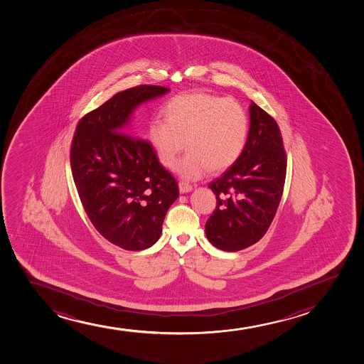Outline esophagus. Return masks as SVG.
<instances>
[{
    "instance_id": "34e87169",
    "label": "esophagus",
    "mask_w": 364,
    "mask_h": 364,
    "mask_svg": "<svg viewBox=\"0 0 364 364\" xmlns=\"http://www.w3.org/2000/svg\"><path fill=\"white\" fill-rule=\"evenodd\" d=\"M180 192L181 193H188L191 192L193 189V186L188 182H186V181H181L180 184Z\"/></svg>"
}]
</instances>
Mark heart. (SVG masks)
I'll return each instance as SVG.
<instances>
[{
    "mask_svg": "<svg viewBox=\"0 0 364 364\" xmlns=\"http://www.w3.org/2000/svg\"><path fill=\"white\" fill-rule=\"evenodd\" d=\"M164 120L148 124L146 137L156 159L167 168L177 156L189 151L177 164V171L196 180L206 172H221L238 161L247 146L250 119L238 100L193 92L167 100Z\"/></svg>",
    "mask_w": 364,
    "mask_h": 364,
    "instance_id": "b5f03b06",
    "label": "heart"
}]
</instances>
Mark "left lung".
Listing matches in <instances>:
<instances>
[{"instance_id": "obj_1", "label": "left lung", "mask_w": 364, "mask_h": 364, "mask_svg": "<svg viewBox=\"0 0 364 364\" xmlns=\"http://www.w3.org/2000/svg\"><path fill=\"white\" fill-rule=\"evenodd\" d=\"M287 153L276 120L251 102L250 132L238 161L209 183L216 208L205 223L213 247L239 251L264 237L284 189Z\"/></svg>"}]
</instances>
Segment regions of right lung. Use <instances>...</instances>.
Returning <instances> with one entry per match:
<instances>
[{
	"instance_id": "right-lung-1",
	"label": "right lung",
	"mask_w": 364,
	"mask_h": 364,
	"mask_svg": "<svg viewBox=\"0 0 364 364\" xmlns=\"http://www.w3.org/2000/svg\"><path fill=\"white\" fill-rule=\"evenodd\" d=\"M168 90L139 85L119 92L80 119L70 146L73 178L90 221L125 250L151 247L180 191L149 142L127 134L138 105Z\"/></svg>"
}]
</instances>
